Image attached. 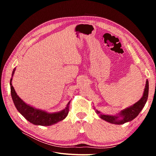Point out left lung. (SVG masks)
<instances>
[{"label":"left lung","instance_id":"obj_1","mask_svg":"<svg viewBox=\"0 0 156 156\" xmlns=\"http://www.w3.org/2000/svg\"><path fill=\"white\" fill-rule=\"evenodd\" d=\"M148 81L146 80L145 88L142 98H141L137 102H136L135 104L129 107H127L123 110H122L116 115H104L100 111H99L96 109V112L99 115L100 119L105 121H107V122H109L111 124L121 125L126 123V122H130L131 120H133L139 115L140 112L142 111L143 108L144 107L146 103L148 100Z\"/></svg>","mask_w":156,"mask_h":156}]
</instances>
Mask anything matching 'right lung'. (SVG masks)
I'll use <instances>...</instances> for the list:
<instances>
[{"instance_id":"right-lung-1","label":"right lung","mask_w":156,"mask_h":156,"mask_svg":"<svg viewBox=\"0 0 156 156\" xmlns=\"http://www.w3.org/2000/svg\"><path fill=\"white\" fill-rule=\"evenodd\" d=\"M16 71V68L13 69L12 77L10 79V89H11V96L17 111L20 112V114L24 116L25 119L30 122V123L37 126H49L53 124H56L57 122L63 120L66 117L68 116L69 112V105L70 101L68 103L66 107L64 109L56 112H48L44 110L36 108L34 107L27 104L23 101L19 97L17 94L15 89L12 86V78Z\"/></svg>"}]
</instances>
